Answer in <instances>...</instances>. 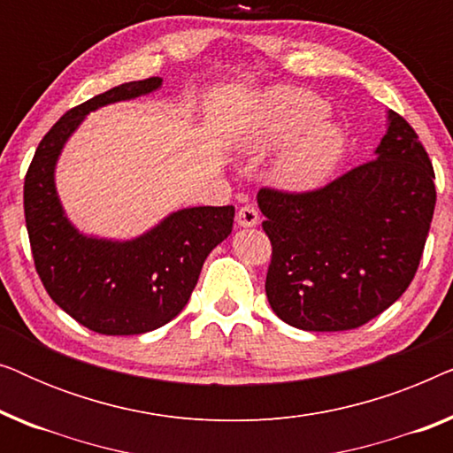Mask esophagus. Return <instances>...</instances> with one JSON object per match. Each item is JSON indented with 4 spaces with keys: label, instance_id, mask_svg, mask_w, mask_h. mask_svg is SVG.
Listing matches in <instances>:
<instances>
[{
    "label": "esophagus",
    "instance_id": "34e87169",
    "mask_svg": "<svg viewBox=\"0 0 453 453\" xmlns=\"http://www.w3.org/2000/svg\"><path fill=\"white\" fill-rule=\"evenodd\" d=\"M234 220H237V226H241V228H251L259 222V212L253 206H243V208H239L237 219Z\"/></svg>",
    "mask_w": 453,
    "mask_h": 453
}]
</instances>
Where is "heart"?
Listing matches in <instances>:
<instances>
[{"mask_svg":"<svg viewBox=\"0 0 453 453\" xmlns=\"http://www.w3.org/2000/svg\"><path fill=\"white\" fill-rule=\"evenodd\" d=\"M327 104L305 90H278L265 103L262 119L245 142L256 157L289 140L270 165L272 183L287 191H311L324 185L342 163L346 135L326 121Z\"/></svg>","mask_w":453,"mask_h":453,"instance_id":"b5f03b06","label":"heart"}]
</instances>
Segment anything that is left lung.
<instances>
[{
    "mask_svg": "<svg viewBox=\"0 0 453 453\" xmlns=\"http://www.w3.org/2000/svg\"><path fill=\"white\" fill-rule=\"evenodd\" d=\"M435 173L404 117L388 111L373 160L307 194L259 189L272 241L270 307L307 332H344L395 303L417 274Z\"/></svg>",
    "mask_w": 453,
    "mask_h": 453,
    "instance_id": "obj_1",
    "label": "left lung"
}]
</instances>
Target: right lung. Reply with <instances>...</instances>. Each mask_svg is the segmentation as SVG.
I'll list each match as a JSON object with an SVG mask.
<instances>
[{"label": "right lung", "instance_id": "1", "mask_svg": "<svg viewBox=\"0 0 453 453\" xmlns=\"http://www.w3.org/2000/svg\"><path fill=\"white\" fill-rule=\"evenodd\" d=\"M163 78L115 86L61 117L36 148L24 179V216L49 296L78 324L134 336L169 324L188 305L208 253L233 231V206L181 208L134 239L86 234L67 219L55 166L86 115L157 92Z\"/></svg>", "mask_w": 453, "mask_h": 453}]
</instances>
